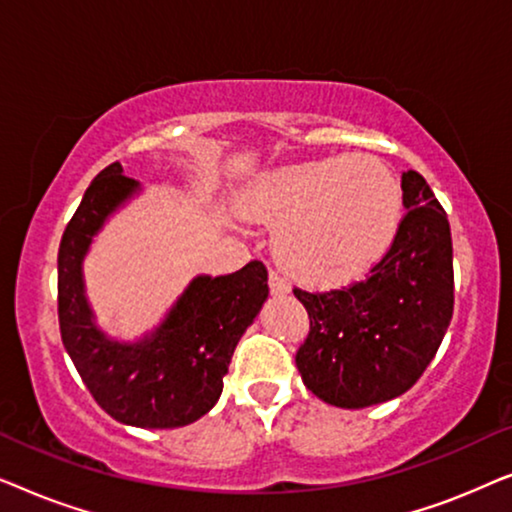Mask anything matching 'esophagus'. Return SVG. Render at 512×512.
Wrapping results in <instances>:
<instances>
[{
  "label": "esophagus",
  "mask_w": 512,
  "mask_h": 512,
  "mask_svg": "<svg viewBox=\"0 0 512 512\" xmlns=\"http://www.w3.org/2000/svg\"><path fill=\"white\" fill-rule=\"evenodd\" d=\"M268 284H270V291L275 293V296H284V293L291 291L289 282H286V279H284L282 275H279V272H275V270H270Z\"/></svg>",
  "instance_id": "esophagus-1"
}]
</instances>
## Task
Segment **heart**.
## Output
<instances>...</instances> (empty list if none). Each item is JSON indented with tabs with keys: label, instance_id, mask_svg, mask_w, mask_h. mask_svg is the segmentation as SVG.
<instances>
[{
	"label": "heart",
	"instance_id": "1",
	"mask_svg": "<svg viewBox=\"0 0 512 512\" xmlns=\"http://www.w3.org/2000/svg\"><path fill=\"white\" fill-rule=\"evenodd\" d=\"M240 207L277 223L272 249L286 272L310 284H340L387 254L403 219V193L373 156H328L265 172Z\"/></svg>",
	"mask_w": 512,
	"mask_h": 512
}]
</instances>
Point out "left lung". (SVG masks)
<instances>
[{"mask_svg": "<svg viewBox=\"0 0 512 512\" xmlns=\"http://www.w3.org/2000/svg\"><path fill=\"white\" fill-rule=\"evenodd\" d=\"M405 214L370 275L342 289H293L310 317L296 352L305 387L335 408L401 396L436 356L454 310L452 235L426 179L403 172Z\"/></svg>", "mask_w": 512, "mask_h": 512, "instance_id": "1", "label": "left lung"}]
</instances>
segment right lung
Returning a JSON list of instances; mask_svg holds the SVG:
<instances>
[{"instance_id": "obj_1", "label": "right lung", "mask_w": 512, "mask_h": 512, "mask_svg": "<svg viewBox=\"0 0 512 512\" xmlns=\"http://www.w3.org/2000/svg\"><path fill=\"white\" fill-rule=\"evenodd\" d=\"M139 191L121 163L88 186L58 251V319L69 359L97 405L121 424L177 429L214 408L242 333L268 298V270L251 261L233 275L195 277L153 333L109 338L95 324L83 286V258L104 221Z\"/></svg>"}]
</instances>
